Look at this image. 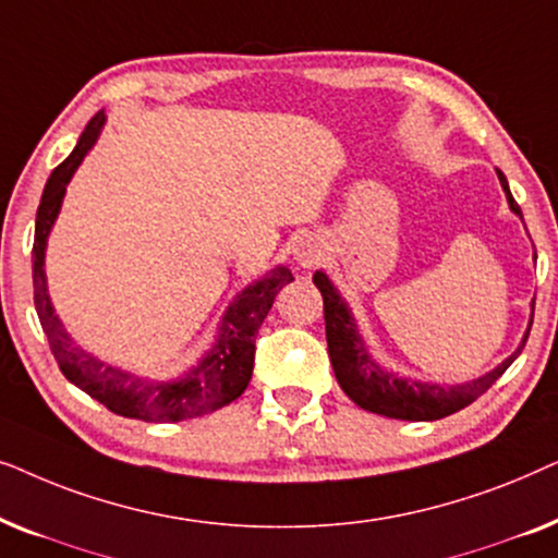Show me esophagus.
<instances>
[{
	"label": "esophagus",
	"instance_id": "34e87169",
	"mask_svg": "<svg viewBox=\"0 0 558 558\" xmlns=\"http://www.w3.org/2000/svg\"><path fill=\"white\" fill-rule=\"evenodd\" d=\"M296 262H300L302 266H312V264H317V251H312V248H302L300 254H296Z\"/></svg>",
	"mask_w": 558,
	"mask_h": 558
}]
</instances>
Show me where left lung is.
Returning a JSON list of instances; mask_svg holds the SVG:
<instances>
[{
	"label": "left lung",
	"mask_w": 558,
	"mask_h": 558,
	"mask_svg": "<svg viewBox=\"0 0 558 558\" xmlns=\"http://www.w3.org/2000/svg\"><path fill=\"white\" fill-rule=\"evenodd\" d=\"M500 185L506 190L510 210L521 216V208L510 195L506 174L498 170ZM315 284L323 292L325 302V332H327V353H330V363L335 371V378L342 391L350 396V401H355L357 407L373 414H384L391 418H407V422H437L454 411L470 407L472 401L480 399L502 373L508 371V365L521 355L523 345L508 357L506 363H500L498 368L487 376L472 380L464 386H437V384H418V380L409 378H396L393 373L378 368L371 361L368 350H365L361 335L355 330L353 317L342 302V296L335 292L330 279L323 271L315 274ZM531 332V330H529Z\"/></svg>",
	"instance_id": "obj_1"
}]
</instances>
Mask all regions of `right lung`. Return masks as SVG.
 <instances>
[{
  "label": "right lung",
  "mask_w": 558,
  "mask_h": 558,
  "mask_svg": "<svg viewBox=\"0 0 558 558\" xmlns=\"http://www.w3.org/2000/svg\"><path fill=\"white\" fill-rule=\"evenodd\" d=\"M101 126L104 113L98 111L88 121L86 132L81 134L71 157L52 170L48 185H45L40 208H37L33 243V287L37 317H40V325L45 335H48L50 350L63 376L78 386L81 391H86L90 399L104 403L113 414L142 418V422H185V418L203 416L208 411H216L235 401L246 391L251 371H254L258 327H262L264 317L269 315L274 296L281 292V287L294 281V277L284 266H277L262 281H256L254 287L243 289V294L226 312L218 342L213 345L210 353L185 376L165 380V384H151V380L129 376V373L98 363L96 357L75 348L73 340L63 330V325H60L58 315L52 312L43 269L45 243H48V233L60 210V203H63L68 180L73 178L75 167L83 162V157L94 147Z\"/></svg>",
  "instance_id": "add662e5"
}]
</instances>
